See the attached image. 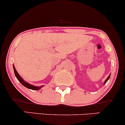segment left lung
<instances>
[{"label":"left lung","instance_id":"1","mask_svg":"<svg viewBox=\"0 0 125 125\" xmlns=\"http://www.w3.org/2000/svg\"><path fill=\"white\" fill-rule=\"evenodd\" d=\"M110 75H111V74H110V75H108V77H107V78L106 79V80H105V81H104V84H105V83H107V81H108V80H109V78H110Z\"/></svg>","mask_w":125,"mask_h":125}]
</instances>
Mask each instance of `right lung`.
<instances>
[{
	"label": "right lung",
	"mask_w": 125,
	"mask_h": 125,
	"mask_svg": "<svg viewBox=\"0 0 125 125\" xmlns=\"http://www.w3.org/2000/svg\"><path fill=\"white\" fill-rule=\"evenodd\" d=\"M13 69H14V73H15V77H16V78H17V80H18V81L20 82V83H21L23 86H24L25 87L27 88H28V89L34 90V91H37V90L40 89L41 88L44 86L43 85H42V86H34V85H33L30 84V83H26V82H25L24 80H23L22 78V77H21L20 75H19V74L18 73V72H17L16 69H15V67H14V65H13Z\"/></svg>",
	"instance_id": "1"
}]
</instances>
